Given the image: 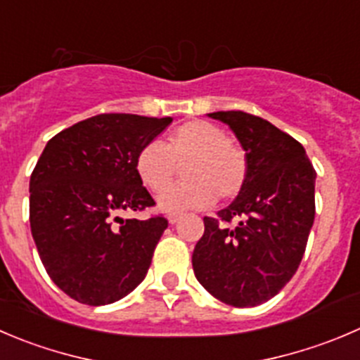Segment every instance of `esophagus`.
Here are the masks:
<instances>
[{
  "instance_id": "esophagus-1",
  "label": "esophagus",
  "mask_w": 360,
  "mask_h": 360,
  "mask_svg": "<svg viewBox=\"0 0 360 360\" xmlns=\"http://www.w3.org/2000/svg\"><path fill=\"white\" fill-rule=\"evenodd\" d=\"M180 217H182V214H178V212H173V214L167 215V221H169V224H176V222L180 221Z\"/></svg>"
}]
</instances>
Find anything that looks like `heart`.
Instances as JSON below:
<instances>
[{
	"label": "heart",
	"instance_id": "obj_1",
	"mask_svg": "<svg viewBox=\"0 0 360 360\" xmlns=\"http://www.w3.org/2000/svg\"><path fill=\"white\" fill-rule=\"evenodd\" d=\"M186 182L167 189L159 198L162 210L207 207L215 196H237L248 180V155L237 143L229 141L221 127L205 120H191L169 132L166 145L148 141L136 155V173L153 193H162L185 164Z\"/></svg>",
	"mask_w": 360,
	"mask_h": 360
}]
</instances>
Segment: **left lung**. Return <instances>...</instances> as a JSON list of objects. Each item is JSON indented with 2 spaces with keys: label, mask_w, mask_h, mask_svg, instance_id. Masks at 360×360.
<instances>
[{
  "label": "left lung",
  "mask_w": 360,
  "mask_h": 360,
  "mask_svg": "<svg viewBox=\"0 0 360 360\" xmlns=\"http://www.w3.org/2000/svg\"><path fill=\"white\" fill-rule=\"evenodd\" d=\"M248 155V180L233 203L205 217L193 252L196 279L235 307H255L283 290L302 262L314 221L316 171L297 139L244 111L210 112ZM235 218L239 224L229 228Z\"/></svg>",
  "instance_id": "8db88e82"
}]
</instances>
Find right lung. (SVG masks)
I'll return each mask as SVG.
<instances>
[{
	"label": "right lung",
	"instance_id": "add662e5",
	"mask_svg": "<svg viewBox=\"0 0 360 360\" xmlns=\"http://www.w3.org/2000/svg\"><path fill=\"white\" fill-rule=\"evenodd\" d=\"M171 122L108 112L47 141L30 178V226L49 277L77 302H116L145 279L167 221L120 214L155 205L134 162Z\"/></svg>",
	"mask_w": 360,
	"mask_h": 360
}]
</instances>
